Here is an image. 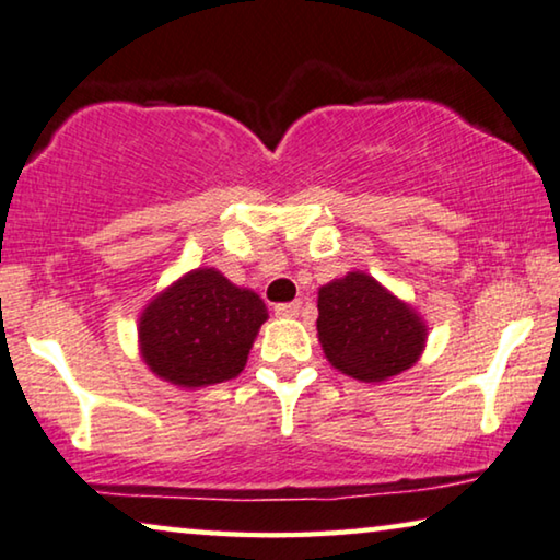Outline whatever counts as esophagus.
<instances>
[{
	"label": "esophagus",
	"mask_w": 560,
	"mask_h": 560,
	"mask_svg": "<svg viewBox=\"0 0 560 560\" xmlns=\"http://www.w3.org/2000/svg\"><path fill=\"white\" fill-rule=\"evenodd\" d=\"M277 316H296L299 312H302V299H296V302H287V304H277Z\"/></svg>",
	"instance_id": "obj_1"
}]
</instances>
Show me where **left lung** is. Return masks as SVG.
Listing matches in <instances>:
<instances>
[{"label": "left lung", "instance_id": "obj_1", "mask_svg": "<svg viewBox=\"0 0 560 560\" xmlns=\"http://www.w3.org/2000/svg\"><path fill=\"white\" fill-rule=\"evenodd\" d=\"M316 329L327 360L364 382L410 370L428 334L410 306L360 271L322 287Z\"/></svg>", "mask_w": 560, "mask_h": 560}]
</instances>
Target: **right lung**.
I'll return each mask as SVG.
<instances>
[{
  "label": "right lung",
  "mask_w": 560,
  "mask_h": 560,
  "mask_svg": "<svg viewBox=\"0 0 560 560\" xmlns=\"http://www.w3.org/2000/svg\"><path fill=\"white\" fill-rule=\"evenodd\" d=\"M266 316L254 291L233 287L213 269L190 271L140 316V352L173 385H219L244 370Z\"/></svg>",
  "instance_id": "1"
}]
</instances>
